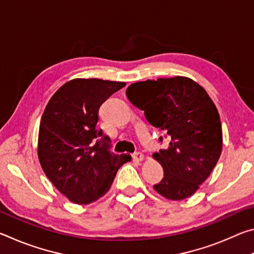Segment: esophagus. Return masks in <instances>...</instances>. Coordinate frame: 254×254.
<instances>
[{"label":"esophagus","mask_w":254,"mask_h":254,"mask_svg":"<svg viewBox=\"0 0 254 254\" xmlns=\"http://www.w3.org/2000/svg\"><path fill=\"white\" fill-rule=\"evenodd\" d=\"M132 158H133V160H134V161L139 162V161H142L144 157H143V154L141 153V152H134V153L132 154Z\"/></svg>","instance_id":"obj_1"}]
</instances>
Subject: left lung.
Returning a JSON list of instances; mask_svg holds the SVG:
<instances>
[{"label": "left lung", "mask_w": 254, "mask_h": 254, "mask_svg": "<svg viewBox=\"0 0 254 254\" xmlns=\"http://www.w3.org/2000/svg\"><path fill=\"white\" fill-rule=\"evenodd\" d=\"M127 96L170 139L168 148L153 153L163 168V178L153 188L171 200L195 194L222 152L220 114L208 94L196 81L177 76L131 84Z\"/></svg>", "instance_id": "8db88e82"}]
</instances>
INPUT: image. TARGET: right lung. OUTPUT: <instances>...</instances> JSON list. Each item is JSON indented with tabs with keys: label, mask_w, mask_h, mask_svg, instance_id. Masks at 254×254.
<instances>
[{
	"label": "right lung",
	"mask_w": 254,
	"mask_h": 254,
	"mask_svg": "<svg viewBox=\"0 0 254 254\" xmlns=\"http://www.w3.org/2000/svg\"><path fill=\"white\" fill-rule=\"evenodd\" d=\"M121 81L72 79L63 85L42 114L38 157L54 186L76 204H89L106 194L130 154L111 151V139L97 130L98 110Z\"/></svg>",
	"instance_id": "1"
}]
</instances>
